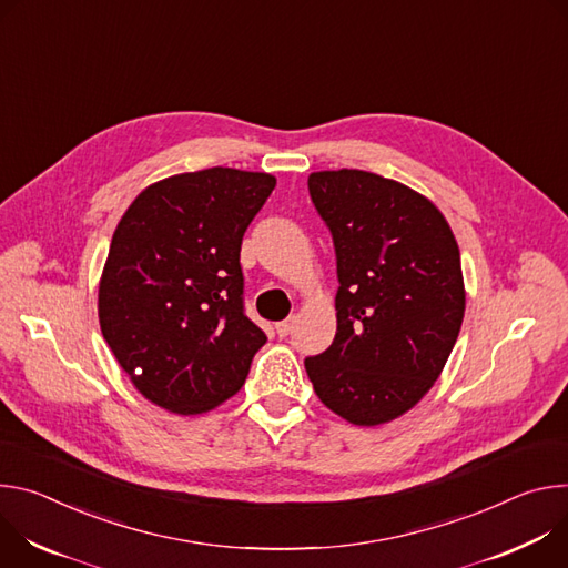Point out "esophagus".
<instances>
[{
    "instance_id": "34e87169",
    "label": "esophagus",
    "mask_w": 568,
    "mask_h": 568,
    "mask_svg": "<svg viewBox=\"0 0 568 568\" xmlns=\"http://www.w3.org/2000/svg\"><path fill=\"white\" fill-rule=\"evenodd\" d=\"M293 325H295V316H291V318H286V321H282V323H277V325H275L277 336H280V338H286V336L293 332Z\"/></svg>"
}]
</instances>
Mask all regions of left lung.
I'll return each mask as SVG.
<instances>
[{
  "label": "left lung",
  "instance_id": "8db88e82",
  "mask_svg": "<svg viewBox=\"0 0 568 568\" xmlns=\"http://www.w3.org/2000/svg\"><path fill=\"white\" fill-rule=\"evenodd\" d=\"M336 250V336L304 367L356 426L410 410L437 382L465 316L460 250L439 210L402 182L341 169L308 175Z\"/></svg>",
  "mask_w": 568,
  "mask_h": 568
}]
</instances>
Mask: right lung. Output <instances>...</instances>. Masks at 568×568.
Returning a JSON list of instances; mask_svg holds the SVG:
<instances>
[{"label":"right lung","instance_id":"obj_1","mask_svg":"<svg viewBox=\"0 0 568 568\" xmlns=\"http://www.w3.org/2000/svg\"><path fill=\"white\" fill-rule=\"evenodd\" d=\"M273 189L268 173L212 166L146 186L121 216L99 323L153 404L199 415L245 384L266 334L245 316L241 241Z\"/></svg>","mask_w":568,"mask_h":568}]
</instances>
